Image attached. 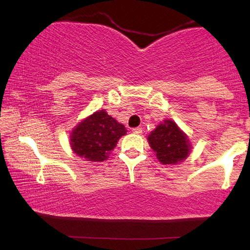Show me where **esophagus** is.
<instances>
[{"instance_id":"34e87169","label":"esophagus","mask_w":250,"mask_h":250,"mask_svg":"<svg viewBox=\"0 0 250 250\" xmlns=\"http://www.w3.org/2000/svg\"><path fill=\"white\" fill-rule=\"evenodd\" d=\"M142 132H143V129H142L141 127H135V128H133V133H134V134L139 135V134H142Z\"/></svg>"}]
</instances>
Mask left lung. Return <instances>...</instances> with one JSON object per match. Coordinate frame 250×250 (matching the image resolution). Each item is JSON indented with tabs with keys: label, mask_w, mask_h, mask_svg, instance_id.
<instances>
[{
	"label": "left lung",
	"mask_w": 250,
	"mask_h": 250,
	"mask_svg": "<svg viewBox=\"0 0 250 250\" xmlns=\"http://www.w3.org/2000/svg\"><path fill=\"white\" fill-rule=\"evenodd\" d=\"M148 143L163 165H177L187 159L191 144L187 134L172 120H165L148 136Z\"/></svg>",
	"instance_id": "obj_1"
}]
</instances>
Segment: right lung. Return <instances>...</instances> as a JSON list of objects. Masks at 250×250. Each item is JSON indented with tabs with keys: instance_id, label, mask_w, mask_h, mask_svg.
<instances>
[{
	"instance_id": "obj_1",
	"label": "right lung",
	"mask_w": 250,
	"mask_h": 250,
	"mask_svg": "<svg viewBox=\"0 0 250 250\" xmlns=\"http://www.w3.org/2000/svg\"><path fill=\"white\" fill-rule=\"evenodd\" d=\"M126 133L124 125L109 116L105 109H99L72 129L70 146L74 154L86 161H104Z\"/></svg>"
}]
</instances>
